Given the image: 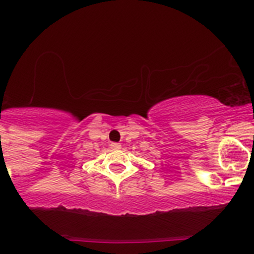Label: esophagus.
Here are the masks:
<instances>
[{"instance_id": "34e87169", "label": "esophagus", "mask_w": 254, "mask_h": 254, "mask_svg": "<svg viewBox=\"0 0 254 254\" xmlns=\"http://www.w3.org/2000/svg\"><path fill=\"white\" fill-rule=\"evenodd\" d=\"M111 146H112V148H113V149H120V148H122V145H120V143H118V142H113Z\"/></svg>"}]
</instances>
